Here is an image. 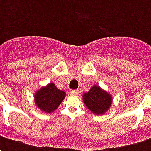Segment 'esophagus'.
I'll return each mask as SVG.
<instances>
[{
  "label": "esophagus",
  "mask_w": 151,
  "mask_h": 151,
  "mask_svg": "<svg viewBox=\"0 0 151 151\" xmlns=\"http://www.w3.org/2000/svg\"><path fill=\"white\" fill-rule=\"evenodd\" d=\"M79 91L78 90H70V93L73 94V95H77V94H78Z\"/></svg>",
  "instance_id": "obj_1"
}]
</instances>
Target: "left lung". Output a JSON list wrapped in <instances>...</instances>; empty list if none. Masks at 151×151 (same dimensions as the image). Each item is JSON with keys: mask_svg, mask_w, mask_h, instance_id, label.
Returning <instances> with one entry per match:
<instances>
[{"mask_svg": "<svg viewBox=\"0 0 151 151\" xmlns=\"http://www.w3.org/2000/svg\"><path fill=\"white\" fill-rule=\"evenodd\" d=\"M82 99L86 107L94 114H103L112 104V96L98 86H93L85 93Z\"/></svg>", "mask_w": 151, "mask_h": 151, "instance_id": "left-lung-1", "label": "left lung"}]
</instances>
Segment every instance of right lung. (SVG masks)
Here are the masks:
<instances>
[{"instance_id":"obj_1","label":"right lung","mask_w":151,"mask_h":151,"mask_svg":"<svg viewBox=\"0 0 151 151\" xmlns=\"http://www.w3.org/2000/svg\"><path fill=\"white\" fill-rule=\"evenodd\" d=\"M65 97V92L58 90L53 83L41 87L34 94L37 106L45 113H51L59 106Z\"/></svg>"}]
</instances>
